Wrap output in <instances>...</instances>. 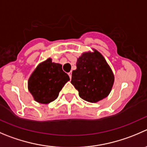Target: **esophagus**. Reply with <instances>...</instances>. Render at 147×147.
<instances>
[{
    "mask_svg": "<svg viewBox=\"0 0 147 147\" xmlns=\"http://www.w3.org/2000/svg\"><path fill=\"white\" fill-rule=\"evenodd\" d=\"M68 75H69V78H72V72H69V73H68Z\"/></svg>",
    "mask_w": 147,
    "mask_h": 147,
    "instance_id": "obj_1",
    "label": "esophagus"
}]
</instances>
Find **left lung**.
Masks as SVG:
<instances>
[{
    "label": "left lung",
    "instance_id": "1",
    "mask_svg": "<svg viewBox=\"0 0 147 147\" xmlns=\"http://www.w3.org/2000/svg\"><path fill=\"white\" fill-rule=\"evenodd\" d=\"M77 69L72 71L71 83L82 99L96 102L106 98L111 90L114 75L100 52L83 53L78 59Z\"/></svg>",
    "mask_w": 147,
    "mask_h": 147
}]
</instances>
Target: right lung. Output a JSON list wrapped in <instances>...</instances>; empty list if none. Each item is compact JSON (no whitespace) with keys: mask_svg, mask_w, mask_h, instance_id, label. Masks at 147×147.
<instances>
[{"mask_svg":"<svg viewBox=\"0 0 147 147\" xmlns=\"http://www.w3.org/2000/svg\"><path fill=\"white\" fill-rule=\"evenodd\" d=\"M69 78L62 65L49 58L36 68L28 79V90L38 102L47 104L55 100Z\"/></svg>","mask_w":147,"mask_h":147,"instance_id":"1","label":"right lung"}]
</instances>
